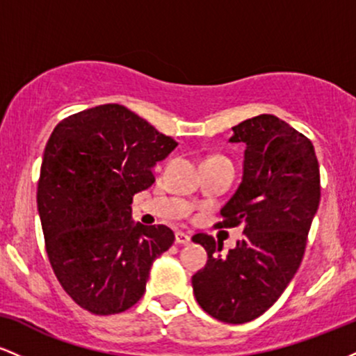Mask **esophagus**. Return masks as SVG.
<instances>
[{
  "label": "esophagus",
  "mask_w": 356,
  "mask_h": 356,
  "mask_svg": "<svg viewBox=\"0 0 356 356\" xmlns=\"http://www.w3.org/2000/svg\"><path fill=\"white\" fill-rule=\"evenodd\" d=\"M175 243L184 244V246H186V244L191 243V236L186 234V232H182V231H177L175 232Z\"/></svg>",
  "instance_id": "1"
}]
</instances>
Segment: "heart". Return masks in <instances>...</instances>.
Masks as SVG:
<instances>
[{"label": "heart", "instance_id": "heart-1", "mask_svg": "<svg viewBox=\"0 0 356 356\" xmlns=\"http://www.w3.org/2000/svg\"><path fill=\"white\" fill-rule=\"evenodd\" d=\"M206 161H227V159H224V157H209V159H206Z\"/></svg>", "mask_w": 356, "mask_h": 356}]
</instances>
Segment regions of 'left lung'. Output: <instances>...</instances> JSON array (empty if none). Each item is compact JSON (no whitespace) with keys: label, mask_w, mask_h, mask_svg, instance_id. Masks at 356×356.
<instances>
[{"label":"left lung","mask_w":356,"mask_h":356,"mask_svg":"<svg viewBox=\"0 0 356 356\" xmlns=\"http://www.w3.org/2000/svg\"><path fill=\"white\" fill-rule=\"evenodd\" d=\"M232 130L229 140L246 145L243 182L216 226L241 224L243 238L224 257L212 236L192 238L209 257L192 276V289L207 314L241 325L271 308L296 275L321 187L312 140L284 120L263 113Z\"/></svg>","instance_id":"8db88e82"}]
</instances>
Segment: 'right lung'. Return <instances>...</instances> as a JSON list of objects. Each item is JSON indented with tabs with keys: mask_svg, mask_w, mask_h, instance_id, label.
Listing matches in <instances>:
<instances>
[{
	"mask_svg": "<svg viewBox=\"0 0 356 356\" xmlns=\"http://www.w3.org/2000/svg\"><path fill=\"white\" fill-rule=\"evenodd\" d=\"M175 147L118 104L73 113L48 138L36 192L44 248L61 288L87 312L136 305L154 259L172 246V229L134 224L130 204Z\"/></svg>",
	"mask_w": 356,
	"mask_h": 356,
	"instance_id": "add662e5",
	"label": "right lung"
}]
</instances>
